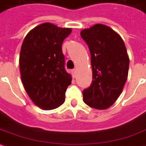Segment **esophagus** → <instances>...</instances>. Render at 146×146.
Listing matches in <instances>:
<instances>
[{
    "label": "esophagus",
    "instance_id": "1",
    "mask_svg": "<svg viewBox=\"0 0 146 146\" xmlns=\"http://www.w3.org/2000/svg\"><path fill=\"white\" fill-rule=\"evenodd\" d=\"M72 76H73V78H75V76H76V70L75 69L72 70Z\"/></svg>",
    "mask_w": 146,
    "mask_h": 146
}]
</instances>
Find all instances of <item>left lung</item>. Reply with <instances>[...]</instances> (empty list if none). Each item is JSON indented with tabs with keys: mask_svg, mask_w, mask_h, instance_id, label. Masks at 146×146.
Returning a JSON list of instances; mask_svg holds the SVG:
<instances>
[{
	"mask_svg": "<svg viewBox=\"0 0 146 146\" xmlns=\"http://www.w3.org/2000/svg\"><path fill=\"white\" fill-rule=\"evenodd\" d=\"M91 53L92 81L83 91L84 101L96 109L115 103L125 84L129 58L121 36L107 25L96 24L80 33Z\"/></svg>",
	"mask_w": 146,
	"mask_h": 146,
	"instance_id": "left-lung-1",
	"label": "left lung"
}]
</instances>
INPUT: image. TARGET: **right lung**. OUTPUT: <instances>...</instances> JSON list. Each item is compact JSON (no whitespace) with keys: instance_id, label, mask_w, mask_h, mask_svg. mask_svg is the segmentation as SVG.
Segmentation results:
<instances>
[{"instance_id":"obj_1","label":"right lung","mask_w":146,"mask_h":146,"mask_svg":"<svg viewBox=\"0 0 146 146\" xmlns=\"http://www.w3.org/2000/svg\"><path fill=\"white\" fill-rule=\"evenodd\" d=\"M71 33L69 28L43 23L30 30L21 45V82L31 100L44 110L62 105L66 88L71 84L62 50V44Z\"/></svg>"}]
</instances>
